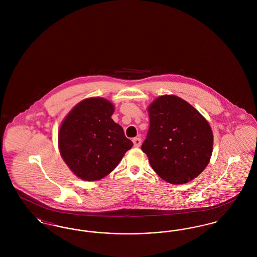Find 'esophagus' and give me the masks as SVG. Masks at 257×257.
<instances>
[{
  "label": "esophagus",
  "instance_id": "esophagus-1",
  "mask_svg": "<svg viewBox=\"0 0 257 257\" xmlns=\"http://www.w3.org/2000/svg\"><path fill=\"white\" fill-rule=\"evenodd\" d=\"M133 144H134L135 147H140L142 145V139L140 138H134L133 139Z\"/></svg>",
  "mask_w": 257,
  "mask_h": 257
}]
</instances>
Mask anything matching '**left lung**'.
<instances>
[{"mask_svg":"<svg viewBox=\"0 0 257 257\" xmlns=\"http://www.w3.org/2000/svg\"><path fill=\"white\" fill-rule=\"evenodd\" d=\"M150 126L142 146L150 166L169 183L193 180L207 167L213 133L191 104L175 95L156 98L148 107Z\"/></svg>","mask_w":257,"mask_h":257,"instance_id":"left-lung-1","label":"left lung"}]
</instances>
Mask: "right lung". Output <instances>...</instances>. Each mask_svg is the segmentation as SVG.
I'll return each instance as SVG.
<instances>
[{
	"label": "right lung",
	"instance_id": "right-lung-1",
	"mask_svg": "<svg viewBox=\"0 0 257 257\" xmlns=\"http://www.w3.org/2000/svg\"><path fill=\"white\" fill-rule=\"evenodd\" d=\"M114 106L107 99L87 98L78 103L61 123L59 148L79 178L96 181L107 176L131 147L122 127L111 119Z\"/></svg>",
	"mask_w": 257,
	"mask_h": 257
}]
</instances>
